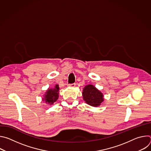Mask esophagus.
Masks as SVG:
<instances>
[{"label":"esophagus","instance_id":"34e87169","mask_svg":"<svg viewBox=\"0 0 151 151\" xmlns=\"http://www.w3.org/2000/svg\"><path fill=\"white\" fill-rule=\"evenodd\" d=\"M75 85H76V83H72V84H69L68 86L70 87H75Z\"/></svg>","mask_w":151,"mask_h":151}]
</instances>
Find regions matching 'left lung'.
<instances>
[{"label":"left lung","mask_w":151,"mask_h":151,"mask_svg":"<svg viewBox=\"0 0 151 151\" xmlns=\"http://www.w3.org/2000/svg\"><path fill=\"white\" fill-rule=\"evenodd\" d=\"M82 96L86 103L94 107L99 106L104 101L103 93L93 85L85 86L83 90Z\"/></svg>","instance_id":"8db88e82"}]
</instances>
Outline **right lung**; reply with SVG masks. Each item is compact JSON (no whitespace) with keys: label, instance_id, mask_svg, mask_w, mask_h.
<instances>
[{"label":"right lung","instance_id":"obj_1","mask_svg":"<svg viewBox=\"0 0 151 151\" xmlns=\"http://www.w3.org/2000/svg\"><path fill=\"white\" fill-rule=\"evenodd\" d=\"M58 85L56 84L54 88L48 89L47 91L44 96V98L42 99L43 101H45L47 104H49L50 105L52 104L55 101L57 100L58 98Z\"/></svg>","mask_w":151,"mask_h":151}]
</instances>
